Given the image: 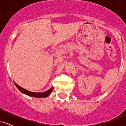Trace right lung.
Here are the masks:
<instances>
[{"mask_svg":"<svg viewBox=\"0 0 126 126\" xmlns=\"http://www.w3.org/2000/svg\"><path fill=\"white\" fill-rule=\"evenodd\" d=\"M14 83H15V86H16L17 88L22 93L24 94L28 95V96H32V97H35V98H45V97H47L51 93V92L53 91V89L54 88L52 87L51 88H50V89L47 91H45V92H31V91H29L27 89H24L21 86H19L18 84L15 83L14 82Z\"/></svg>","mask_w":126,"mask_h":126,"instance_id":"obj_1","label":"right lung"}]
</instances>
